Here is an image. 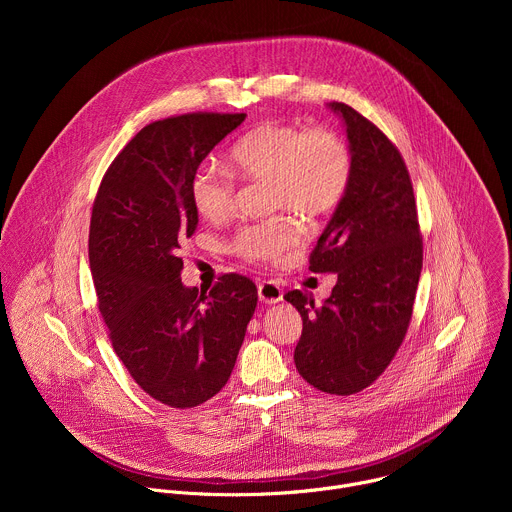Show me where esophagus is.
Masks as SVG:
<instances>
[{"label": "esophagus", "instance_id": "34e87169", "mask_svg": "<svg viewBox=\"0 0 512 512\" xmlns=\"http://www.w3.org/2000/svg\"><path fill=\"white\" fill-rule=\"evenodd\" d=\"M257 291H259V300H261L263 304H277V302L283 300V289H281L279 283L273 281V279L259 281Z\"/></svg>", "mask_w": 512, "mask_h": 512}]
</instances>
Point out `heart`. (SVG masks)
<instances>
[{
  "mask_svg": "<svg viewBox=\"0 0 512 512\" xmlns=\"http://www.w3.org/2000/svg\"><path fill=\"white\" fill-rule=\"evenodd\" d=\"M237 176L269 182L275 208H296L308 216L332 212L352 180V152L344 135L328 125L265 123L243 135L229 152ZM237 182L216 166H200L190 180V200L204 221L218 223L233 212ZM302 239L291 216H273L241 227L233 239L237 255L249 261H279Z\"/></svg>",
  "mask_w": 512,
  "mask_h": 512,
  "instance_id": "b5f03b06",
  "label": "heart"
}]
</instances>
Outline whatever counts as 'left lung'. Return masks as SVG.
<instances>
[{
  "instance_id": "1",
  "label": "left lung",
  "mask_w": 512,
  "mask_h": 512,
  "mask_svg": "<svg viewBox=\"0 0 512 512\" xmlns=\"http://www.w3.org/2000/svg\"><path fill=\"white\" fill-rule=\"evenodd\" d=\"M346 125L352 180L310 255V271L336 273L316 306L300 289L283 296L302 314L298 373L330 395L373 385L407 334L423 265L409 170L397 145L367 117L330 103Z\"/></svg>"
}]
</instances>
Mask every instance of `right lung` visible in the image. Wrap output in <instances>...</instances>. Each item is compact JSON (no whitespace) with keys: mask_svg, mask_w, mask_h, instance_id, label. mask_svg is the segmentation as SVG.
<instances>
[{"mask_svg":"<svg viewBox=\"0 0 512 512\" xmlns=\"http://www.w3.org/2000/svg\"><path fill=\"white\" fill-rule=\"evenodd\" d=\"M245 113H184L145 125L117 154L97 190L89 261L113 350L156 401L196 407L221 391L257 306L239 273L210 291L186 287L178 257L198 212L190 180Z\"/></svg>","mask_w":512,"mask_h":512,"instance_id":"1","label":"right lung"}]
</instances>
